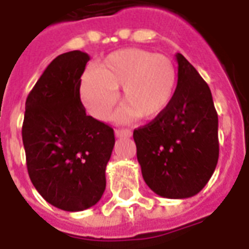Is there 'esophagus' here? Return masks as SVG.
Segmentation results:
<instances>
[{
  "label": "esophagus",
  "instance_id": "34e87169",
  "mask_svg": "<svg viewBox=\"0 0 249 249\" xmlns=\"http://www.w3.org/2000/svg\"><path fill=\"white\" fill-rule=\"evenodd\" d=\"M114 133L117 137H130L132 136V132L129 129H116Z\"/></svg>",
  "mask_w": 249,
  "mask_h": 249
}]
</instances>
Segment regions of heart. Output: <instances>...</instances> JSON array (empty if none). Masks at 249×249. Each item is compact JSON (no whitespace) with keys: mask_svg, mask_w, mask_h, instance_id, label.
Here are the masks:
<instances>
[{"mask_svg":"<svg viewBox=\"0 0 249 249\" xmlns=\"http://www.w3.org/2000/svg\"><path fill=\"white\" fill-rule=\"evenodd\" d=\"M121 88L124 107L114 119L128 123L137 117L155 120L167 112L178 90V69L171 58L144 49H123L109 54L97 71L81 80V97L89 112L105 119Z\"/></svg>","mask_w":249,"mask_h":249,"instance_id":"b5f03b06","label":"heart"}]
</instances>
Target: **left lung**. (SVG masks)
I'll use <instances>...</instances> for the list:
<instances>
[{
	"label": "left lung",
	"mask_w": 249,
	"mask_h": 249,
	"mask_svg": "<svg viewBox=\"0 0 249 249\" xmlns=\"http://www.w3.org/2000/svg\"><path fill=\"white\" fill-rule=\"evenodd\" d=\"M178 90L159 119L135 129L137 160L146 185L167 198L197 195L219 160V119L208 84L178 53Z\"/></svg>",
	"instance_id": "1"
}]
</instances>
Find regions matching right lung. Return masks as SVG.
Masks as SVG:
<instances>
[{"mask_svg": "<svg viewBox=\"0 0 249 249\" xmlns=\"http://www.w3.org/2000/svg\"><path fill=\"white\" fill-rule=\"evenodd\" d=\"M89 58L81 51L56 57L25 104L22 142L29 178L48 203L68 212L100 201L114 146L113 129L87 116L80 98Z\"/></svg>", "mask_w": 249, "mask_h": 249, "instance_id": "add662e5", "label": "right lung"}]
</instances>
